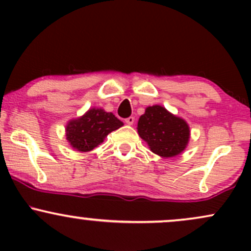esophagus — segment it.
<instances>
[{
	"label": "esophagus",
	"mask_w": 251,
	"mask_h": 251,
	"mask_svg": "<svg viewBox=\"0 0 251 251\" xmlns=\"http://www.w3.org/2000/svg\"><path fill=\"white\" fill-rule=\"evenodd\" d=\"M125 123L127 124V125H133V124H134V117H128V118H126Z\"/></svg>",
	"instance_id": "1"
}]
</instances>
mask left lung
I'll list each match as a JSON object with an SVG mask.
<instances>
[{
  "mask_svg": "<svg viewBox=\"0 0 251 251\" xmlns=\"http://www.w3.org/2000/svg\"><path fill=\"white\" fill-rule=\"evenodd\" d=\"M138 133L153 153L170 158L179 154L189 142L188 124L162 106H150L139 118Z\"/></svg>",
  "mask_w": 251,
  "mask_h": 251,
  "instance_id": "left-lung-1",
  "label": "left lung"
}]
</instances>
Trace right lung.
<instances>
[{
  "label": "right lung",
  "mask_w": 251,
  "mask_h": 251,
  "mask_svg": "<svg viewBox=\"0 0 251 251\" xmlns=\"http://www.w3.org/2000/svg\"><path fill=\"white\" fill-rule=\"evenodd\" d=\"M122 126L123 123L113 113H107L101 108H92L81 118L70 122L66 135L74 149L87 152L101 144L108 133Z\"/></svg>",
  "instance_id": "right-lung-1"
}]
</instances>
